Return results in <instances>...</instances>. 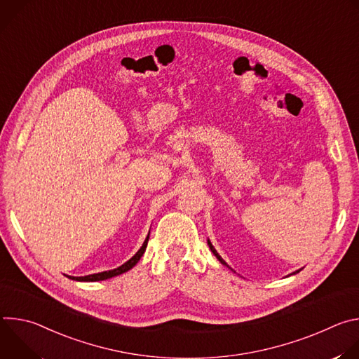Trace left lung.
I'll list each match as a JSON object with an SVG mask.
<instances>
[{
  "label": "left lung",
  "mask_w": 359,
  "mask_h": 359,
  "mask_svg": "<svg viewBox=\"0 0 359 359\" xmlns=\"http://www.w3.org/2000/svg\"><path fill=\"white\" fill-rule=\"evenodd\" d=\"M208 244H209V247H210V250H212V252H213V254H215V255H216V257H217V259H219V262H220V263H222V264H223V266H227V263H226V262H224V260H223V259H222V257H220V255H219V252H217V251H216V250H215V247H213V244H212V243H210V240H208ZM227 267H229V266H227ZM229 269H230V267H229ZM297 273H299V270H297V271H294V273H292V274H297Z\"/></svg>",
  "instance_id": "obj_1"
}]
</instances>
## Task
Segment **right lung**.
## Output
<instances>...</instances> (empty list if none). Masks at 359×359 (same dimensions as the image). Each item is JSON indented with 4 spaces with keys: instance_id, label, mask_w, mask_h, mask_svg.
Returning <instances> with one entry per match:
<instances>
[{
    "instance_id": "1",
    "label": "right lung",
    "mask_w": 359,
    "mask_h": 359,
    "mask_svg": "<svg viewBox=\"0 0 359 359\" xmlns=\"http://www.w3.org/2000/svg\"><path fill=\"white\" fill-rule=\"evenodd\" d=\"M147 241H149V234H147V237H146V240L143 241L142 247L139 248V251L133 255V257H132L130 260H128L125 264H122L121 267H118V269H114V270H109V271H102V273H97V274L85 276V277H71V276H67V277L71 278V280H75V281H104V280L116 277V276H119V274H123V273L129 271L132 267H135V266L137 264V262L140 260V257H142L144 250H146Z\"/></svg>"
}]
</instances>
